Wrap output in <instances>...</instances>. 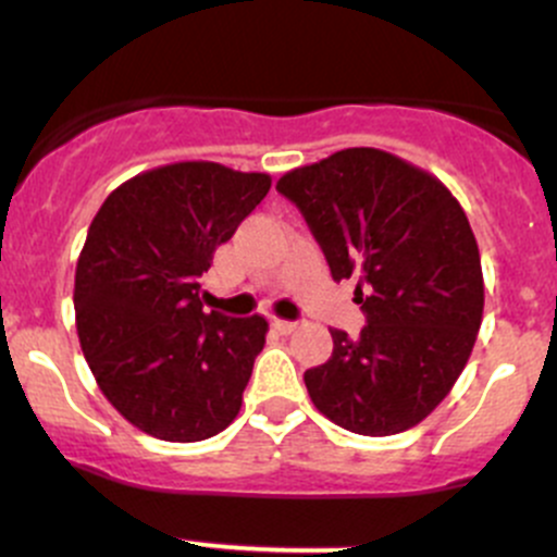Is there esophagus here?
<instances>
[{"label": "esophagus", "instance_id": "1", "mask_svg": "<svg viewBox=\"0 0 557 557\" xmlns=\"http://www.w3.org/2000/svg\"><path fill=\"white\" fill-rule=\"evenodd\" d=\"M274 329H277L280 331V334H290V331H296V325H299V323H294V320H274Z\"/></svg>", "mask_w": 557, "mask_h": 557}]
</instances>
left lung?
<instances>
[{
	"label": "left lung",
	"mask_w": 557,
	"mask_h": 557,
	"mask_svg": "<svg viewBox=\"0 0 557 557\" xmlns=\"http://www.w3.org/2000/svg\"><path fill=\"white\" fill-rule=\"evenodd\" d=\"M305 215L334 280L358 274L369 323L307 369L320 414L391 436L429 418L463 372L485 307L480 247L440 177L377 148L336 150L277 180Z\"/></svg>",
	"instance_id": "1"
}]
</instances>
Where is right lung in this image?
Returning <instances> with one entry per match:
<instances>
[{
	"label": "right lung",
	"mask_w": 557,
	"mask_h": 557,
	"mask_svg": "<svg viewBox=\"0 0 557 557\" xmlns=\"http://www.w3.org/2000/svg\"><path fill=\"white\" fill-rule=\"evenodd\" d=\"M269 188L267 172L177 161L117 185L88 226L83 356L107 401L156 440H210L239 414L269 323L205 312L199 277Z\"/></svg>",
	"instance_id": "obj_1"
}]
</instances>
